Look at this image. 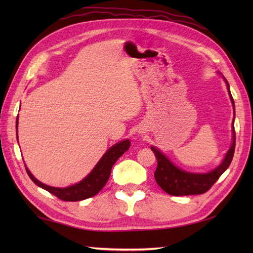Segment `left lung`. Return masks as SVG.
<instances>
[{"label": "left lung", "mask_w": 253, "mask_h": 253, "mask_svg": "<svg viewBox=\"0 0 253 253\" xmlns=\"http://www.w3.org/2000/svg\"><path fill=\"white\" fill-rule=\"evenodd\" d=\"M223 79L226 83L229 98L232 101L235 121V102L232 93H230L228 82L224 76ZM234 121L232 123V146L228 149L227 153L225 154L221 164L208 173H191V171L181 169L171 162L164 153L161 152L158 148L151 146V150L158 160V168L154 173V178L158 185L170 196L201 195V193L207 192L232 163L236 143Z\"/></svg>", "instance_id": "left-lung-1"}]
</instances>
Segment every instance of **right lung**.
Returning a JSON list of instances; mask_svg holds the SVG:
<instances>
[{
  "label": "right lung",
  "instance_id": "add662e5",
  "mask_svg": "<svg viewBox=\"0 0 253 253\" xmlns=\"http://www.w3.org/2000/svg\"><path fill=\"white\" fill-rule=\"evenodd\" d=\"M16 128H18V116L17 120H16ZM129 147L130 141L128 140V139L120 141L118 143L114 144V146H112L103 154V157L100 159L99 162L96 163L93 169L91 170L83 180H80L77 184L65 188L52 187L43 184V182L38 180L36 177L31 174V171L27 168L26 164L25 166L27 174L29 175L31 180L34 181L37 186L41 187L42 189L49 191L52 195H54L55 197L64 201H80L95 196L96 193L105 186L106 181L109 180V177L111 175V169L113 168V165H114L116 161L129 149Z\"/></svg>",
  "mask_w": 253,
  "mask_h": 253
}]
</instances>
